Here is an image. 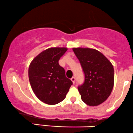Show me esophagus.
Here are the masks:
<instances>
[{
    "label": "esophagus",
    "instance_id": "1",
    "mask_svg": "<svg viewBox=\"0 0 133 133\" xmlns=\"http://www.w3.org/2000/svg\"><path fill=\"white\" fill-rule=\"evenodd\" d=\"M71 82H73V83L74 84L75 83V77H72L71 78Z\"/></svg>",
    "mask_w": 133,
    "mask_h": 133
}]
</instances>
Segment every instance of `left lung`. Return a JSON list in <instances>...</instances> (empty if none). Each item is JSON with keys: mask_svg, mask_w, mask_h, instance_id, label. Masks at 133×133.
Wrapping results in <instances>:
<instances>
[{"mask_svg": "<svg viewBox=\"0 0 133 133\" xmlns=\"http://www.w3.org/2000/svg\"><path fill=\"white\" fill-rule=\"evenodd\" d=\"M85 73V82L79 86L82 101L91 107L99 105L110 96L115 81L114 68L102 53L90 48H73Z\"/></svg>", "mask_w": 133, "mask_h": 133, "instance_id": "left-lung-1", "label": "left lung"}]
</instances>
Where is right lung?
<instances>
[{
  "mask_svg": "<svg viewBox=\"0 0 133 133\" xmlns=\"http://www.w3.org/2000/svg\"><path fill=\"white\" fill-rule=\"evenodd\" d=\"M67 50L66 47L47 48L36 56L29 65V78L33 91L47 104L54 105L63 101L73 84L58 63Z\"/></svg>",
  "mask_w": 133,
  "mask_h": 133,
  "instance_id": "1",
  "label": "right lung"
}]
</instances>
